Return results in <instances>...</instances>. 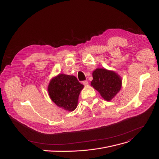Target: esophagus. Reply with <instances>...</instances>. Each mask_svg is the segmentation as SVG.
I'll return each instance as SVG.
<instances>
[{
	"label": "esophagus",
	"instance_id": "obj_1",
	"mask_svg": "<svg viewBox=\"0 0 159 159\" xmlns=\"http://www.w3.org/2000/svg\"><path fill=\"white\" fill-rule=\"evenodd\" d=\"M83 84L84 85L89 84V81H88V80H84V81L83 82Z\"/></svg>",
	"mask_w": 159,
	"mask_h": 159
}]
</instances>
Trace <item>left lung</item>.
I'll use <instances>...</instances> for the list:
<instances>
[{"instance_id": "8db88e82", "label": "left lung", "mask_w": 159, "mask_h": 159, "mask_svg": "<svg viewBox=\"0 0 159 159\" xmlns=\"http://www.w3.org/2000/svg\"><path fill=\"white\" fill-rule=\"evenodd\" d=\"M93 86L106 101H110L119 93L121 88V79L113 70L106 69H96L93 73Z\"/></svg>"}]
</instances>
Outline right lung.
<instances>
[{"label":"right lung","mask_w":159,"mask_h":159,"mask_svg":"<svg viewBox=\"0 0 159 159\" xmlns=\"http://www.w3.org/2000/svg\"><path fill=\"white\" fill-rule=\"evenodd\" d=\"M83 88L75 76L59 74L51 80L48 90L50 98L56 105L72 111L77 106L79 96Z\"/></svg>","instance_id":"1"}]
</instances>
